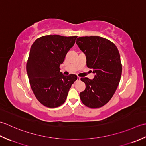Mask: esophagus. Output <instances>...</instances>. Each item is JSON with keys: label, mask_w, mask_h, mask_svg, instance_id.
I'll return each instance as SVG.
<instances>
[{"label": "esophagus", "mask_w": 146, "mask_h": 146, "mask_svg": "<svg viewBox=\"0 0 146 146\" xmlns=\"http://www.w3.org/2000/svg\"><path fill=\"white\" fill-rule=\"evenodd\" d=\"M80 80H81V78H80V77H77V81H80Z\"/></svg>", "instance_id": "obj_1"}]
</instances>
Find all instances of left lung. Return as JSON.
Here are the masks:
<instances>
[{
  "mask_svg": "<svg viewBox=\"0 0 146 146\" xmlns=\"http://www.w3.org/2000/svg\"><path fill=\"white\" fill-rule=\"evenodd\" d=\"M79 48L86 56V65L95 74L93 79L81 77L86 84L79 96L91 108H100L111 100L120 81L122 65L118 50L111 41L100 36L79 37Z\"/></svg>",
  "mask_w": 146,
  "mask_h": 146,
  "instance_id": "1",
  "label": "left lung"
}]
</instances>
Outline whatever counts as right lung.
<instances>
[{
	"instance_id": "add662e5",
	"label": "right lung",
	"mask_w": 146,
	"mask_h": 146,
	"mask_svg": "<svg viewBox=\"0 0 146 146\" xmlns=\"http://www.w3.org/2000/svg\"><path fill=\"white\" fill-rule=\"evenodd\" d=\"M77 37L46 35L32 44L26 70L31 90L44 106L56 108L64 104L71 86L77 79L75 74L64 76L60 71V65Z\"/></svg>"
}]
</instances>
